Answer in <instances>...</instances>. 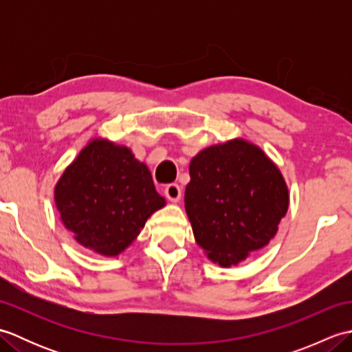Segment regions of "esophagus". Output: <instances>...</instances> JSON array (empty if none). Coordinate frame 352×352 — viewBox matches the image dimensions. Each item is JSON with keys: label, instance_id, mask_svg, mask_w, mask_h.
Instances as JSON below:
<instances>
[{"label": "esophagus", "instance_id": "1", "mask_svg": "<svg viewBox=\"0 0 352 352\" xmlns=\"http://www.w3.org/2000/svg\"><path fill=\"white\" fill-rule=\"evenodd\" d=\"M164 195H166V198H168L169 201H172V203H178V201L182 199V189H180V186H178L177 183L168 184L166 188H164Z\"/></svg>", "mask_w": 352, "mask_h": 352}]
</instances>
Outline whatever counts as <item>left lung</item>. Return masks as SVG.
Listing matches in <instances>:
<instances>
[{"instance_id":"8db88e82","label":"left lung","mask_w":352,"mask_h":352,"mask_svg":"<svg viewBox=\"0 0 352 352\" xmlns=\"http://www.w3.org/2000/svg\"><path fill=\"white\" fill-rule=\"evenodd\" d=\"M184 203L193 236L208 258L237 265L276 234L289 192L278 168L243 139L193 157Z\"/></svg>"}]
</instances>
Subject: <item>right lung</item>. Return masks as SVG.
<instances>
[{"instance_id": "right-lung-1", "label": "right lung", "mask_w": 352, "mask_h": 352, "mask_svg": "<svg viewBox=\"0 0 352 352\" xmlns=\"http://www.w3.org/2000/svg\"><path fill=\"white\" fill-rule=\"evenodd\" d=\"M54 199L76 241L102 256H118L164 204L146 164L129 148L95 139L58 180Z\"/></svg>"}]
</instances>
